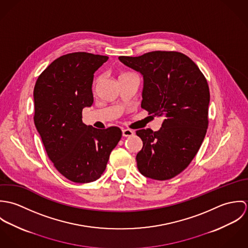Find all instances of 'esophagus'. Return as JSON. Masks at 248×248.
Here are the masks:
<instances>
[{
    "label": "esophagus",
    "mask_w": 248,
    "mask_h": 248,
    "mask_svg": "<svg viewBox=\"0 0 248 248\" xmlns=\"http://www.w3.org/2000/svg\"><path fill=\"white\" fill-rule=\"evenodd\" d=\"M134 134H135V132L130 130V129H123L122 130V136L123 137H126V138L127 137H132Z\"/></svg>",
    "instance_id": "esophagus-1"
}]
</instances>
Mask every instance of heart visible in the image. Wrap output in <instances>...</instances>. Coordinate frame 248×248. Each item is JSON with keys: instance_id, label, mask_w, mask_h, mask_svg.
<instances>
[{"instance_id": "1", "label": "heart", "mask_w": 248, "mask_h": 248, "mask_svg": "<svg viewBox=\"0 0 248 248\" xmlns=\"http://www.w3.org/2000/svg\"><path fill=\"white\" fill-rule=\"evenodd\" d=\"M124 74H125V73H124Z\"/></svg>"}]
</instances>
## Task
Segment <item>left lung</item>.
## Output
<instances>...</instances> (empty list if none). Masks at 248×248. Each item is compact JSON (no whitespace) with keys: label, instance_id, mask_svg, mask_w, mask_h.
<instances>
[{"label":"left lung","instance_id":"8db88e82","mask_svg":"<svg viewBox=\"0 0 248 248\" xmlns=\"http://www.w3.org/2000/svg\"><path fill=\"white\" fill-rule=\"evenodd\" d=\"M143 77L141 108L163 116L161 128L137 131L143 147L137 155L144 177L166 180L181 173L197 155L208 127L210 93L199 67L177 51L119 56Z\"/></svg>","mask_w":248,"mask_h":248}]
</instances>
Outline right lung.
<instances>
[{
    "label": "right lung",
    "mask_w": 248,
    "mask_h": 248,
    "mask_svg": "<svg viewBox=\"0 0 248 248\" xmlns=\"http://www.w3.org/2000/svg\"><path fill=\"white\" fill-rule=\"evenodd\" d=\"M108 56L74 52L55 59L36 81L34 123L58 172L76 183L101 177L109 154L121 139L118 127L98 130L82 121L93 103L94 72Z\"/></svg>",
    "instance_id": "add662e5"
}]
</instances>
